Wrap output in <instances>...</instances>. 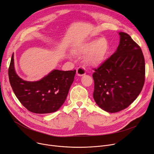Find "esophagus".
I'll list each match as a JSON object with an SVG mask.
<instances>
[{"label": "esophagus", "instance_id": "1", "mask_svg": "<svg viewBox=\"0 0 154 154\" xmlns=\"http://www.w3.org/2000/svg\"><path fill=\"white\" fill-rule=\"evenodd\" d=\"M85 74V70L83 67H79L77 69V75L78 76H83Z\"/></svg>", "mask_w": 154, "mask_h": 154}]
</instances>
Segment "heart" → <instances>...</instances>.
Listing matches in <instances>:
<instances>
[{
	"label": "heart",
	"instance_id": "1",
	"mask_svg": "<svg viewBox=\"0 0 154 154\" xmlns=\"http://www.w3.org/2000/svg\"><path fill=\"white\" fill-rule=\"evenodd\" d=\"M109 51L108 41L105 38L90 40L81 45L77 52L85 56V63L91 67H97L104 63Z\"/></svg>",
	"mask_w": 154,
	"mask_h": 154
}]
</instances>
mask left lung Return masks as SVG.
<instances>
[{
    "instance_id": "obj_1",
    "label": "left lung",
    "mask_w": 154,
    "mask_h": 154,
    "mask_svg": "<svg viewBox=\"0 0 154 154\" xmlns=\"http://www.w3.org/2000/svg\"><path fill=\"white\" fill-rule=\"evenodd\" d=\"M119 45L93 74V97L97 105L108 112L128 107L140 94L145 81V60L139 46L124 32Z\"/></svg>"
}]
</instances>
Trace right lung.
Instances as JSON below:
<instances>
[{
	"label": "right lung",
	"mask_w": 154,
	"mask_h": 154,
	"mask_svg": "<svg viewBox=\"0 0 154 154\" xmlns=\"http://www.w3.org/2000/svg\"><path fill=\"white\" fill-rule=\"evenodd\" d=\"M76 70L54 69L38 81H26L16 73L14 54L8 69L10 84L15 95L28 111L38 114L51 113L63 105Z\"/></svg>",
	"instance_id": "add662e5"
}]
</instances>
